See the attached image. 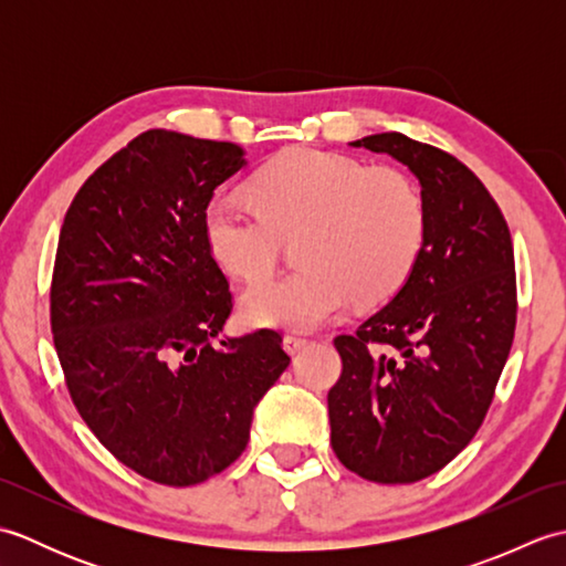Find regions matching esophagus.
Returning a JSON list of instances; mask_svg holds the SVG:
<instances>
[{"mask_svg":"<svg viewBox=\"0 0 566 566\" xmlns=\"http://www.w3.org/2000/svg\"><path fill=\"white\" fill-rule=\"evenodd\" d=\"M306 345H308V340L302 338V335H284V350L290 353V355L302 353Z\"/></svg>","mask_w":566,"mask_h":566,"instance_id":"34e87169","label":"esophagus"}]
</instances>
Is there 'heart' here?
<instances>
[{"label": "heart", "instance_id": "b5f03b06", "mask_svg": "<svg viewBox=\"0 0 566 566\" xmlns=\"http://www.w3.org/2000/svg\"><path fill=\"white\" fill-rule=\"evenodd\" d=\"M255 207L213 199L203 235L216 262L238 280L268 276L284 238L302 268L250 286L240 311L250 326L314 331L353 302L379 304L399 292L423 245L426 211L413 179L350 155L294 148L250 182Z\"/></svg>", "mask_w": 566, "mask_h": 566}]
</instances>
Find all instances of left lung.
<instances>
[{
	"mask_svg": "<svg viewBox=\"0 0 566 566\" xmlns=\"http://www.w3.org/2000/svg\"><path fill=\"white\" fill-rule=\"evenodd\" d=\"M387 153L420 182L423 245L391 302L338 335L328 391L338 460L377 484H411L452 462L494 399L515 333V262L499 203L450 153L403 134L350 143Z\"/></svg>",
	"mask_w": 566,
	"mask_h": 566,
	"instance_id": "obj_1",
	"label": "left lung"
}]
</instances>
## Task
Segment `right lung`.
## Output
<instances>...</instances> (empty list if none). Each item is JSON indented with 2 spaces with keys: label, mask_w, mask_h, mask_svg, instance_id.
<instances>
[{
  "label": "right lung",
  "mask_w": 566,
  "mask_h": 566,
  "mask_svg": "<svg viewBox=\"0 0 566 566\" xmlns=\"http://www.w3.org/2000/svg\"><path fill=\"white\" fill-rule=\"evenodd\" d=\"M235 143L150 128L97 167L60 228L51 331L72 403L118 462L191 486L245 450L290 355L270 328L223 338L233 296L203 235Z\"/></svg>",
  "instance_id": "add662e5"
}]
</instances>
